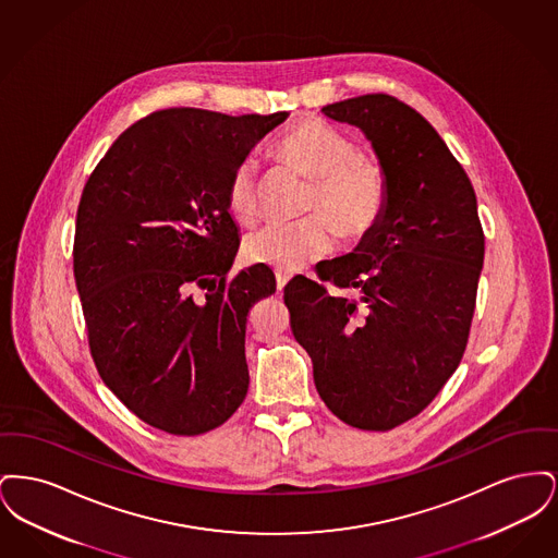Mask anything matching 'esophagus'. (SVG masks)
<instances>
[{"label":"esophagus","mask_w":558,"mask_h":558,"mask_svg":"<svg viewBox=\"0 0 558 558\" xmlns=\"http://www.w3.org/2000/svg\"><path fill=\"white\" fill-rule=\"evenodd\" d=\"M291 280V276L289 274H282V271H276V287H278V291H282L284 287H287V282Z\"/></svg>","instance_id":"34e87169"}]
</instances>
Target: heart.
<instances>
[{
    "label": "heart",
    "instance_id": "obj_1",
    "mask_svg": "<svg viewBox=\"0 0 558 558\" xmlns=\"http://www.w3.org/2000/svg\"><path fill=\"white\" fill-rule=\"evenodd\" d=\"M274 153L314 180L307 203L312 215L299 223H274L251 234L244 242L251 264L294 274L328 255L339 234L357 242L380 223L389 203L387 171L378 160L360 153L347 133L322 121H303L278 140ZM259 187L257 160H240L226 186L228 209L240 223L257 221Z\"/></svg>",
    "mask_w": 558,
    "mask_h": 558
}]
</instances>
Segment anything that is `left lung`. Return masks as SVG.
<instances>
[{
	"instance_id": "left-lung-1",
	"label": "left lung",
	"mask_w": 558,
	"mask_h": 558,
	"mask_svg": "<svg viewBox=\"0 0 558 558\" xmlns=\"http://www.w3.org/2000/svg\"><path fill=\"white\" fill-rule=\"evenodd\" d=\"M322 112L371 140L389 203L353 253L319 264V280L353 299L296 276L284 303L328 410L391 430L425 410L464 355L485 255L477 196L441 135L398 98L366 94Z\"/></svg>"
}]
</instances>
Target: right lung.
Masks as SVG:
<instances>
[{"label":"right lung","instance_id":"obj_1","mask_svg":"<svg viewBox=\"0 0 558 558\" xmlns=\"http://www.w3.org/2000/svg\"><path fill=\"white\" fill-rule=\"evenodd\" d=\"M287 117L157 110L117 137L83 187L73 269L89 351L146 425L201 435L246 398V318L276 278L259 264L228 278L240 239L226 186Z\"/></svg>","mask_w":558,"mask_h":558}]
</instances>
